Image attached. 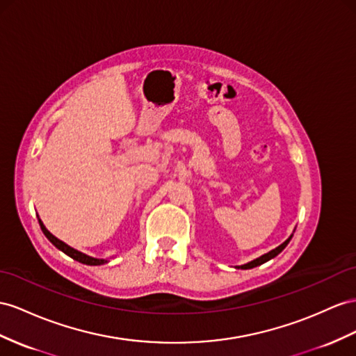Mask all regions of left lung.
<instances>
[{"label":"left lung","mask_w":356,"mask_h":356,"mask_svg":"<svg viewBox=\"0 0 356 356\" xmlns=\"http://www.w3.org/2000/svg\"><path fill=\"white\" fill-rule=\"evenodd\" d=\"M295 233V232H293ZM293 233H291L289 238L282 242L281 245H278V247L275 248V250H272V251H269V252H266V254H263V256H260V257H257V259H254V260H251V261H248V263H245V265H241V266H236V269H252V268H256V266H260V265H263V263H266V261H269L270 259H273V257H277L278 254L284 250L287 245H289V242H290V239L293 238Z\"/></svg>","instance_id":"obj_1"}]
</instances>
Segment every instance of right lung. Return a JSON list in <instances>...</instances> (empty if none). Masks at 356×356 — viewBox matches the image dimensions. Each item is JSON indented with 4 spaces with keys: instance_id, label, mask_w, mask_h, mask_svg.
<instances>
[{
    "instance_id": "1",
    "label": "right lung",
    "mask_w": 356,
    "mask_h": 356,
    "mask_svg": "<svg viewBox=\"0 0 356 356\" xmlns=\"http://www.w3.org/2000/svg\"><path fill=\"white\" fill-rule=\"evenodd\" d=\"M38 220H39V225H40V229H42L43 234L47 236V239L54 245V247H56V248H58L60 251L65 252L66 256L72 257V259L76 260V261H79V263H84V265H88V266L105 265V263H108V261H109V260H106V259H96V257L87 256V254H84V252H81V251H78V250H75V248L69 247L67 243H65L63 241H60L58 238H56V236H54V234L47 229V227H44V224L42 222V220L39 218V215H38Z\"/></svg>"
}]
</instances>
